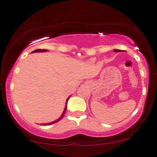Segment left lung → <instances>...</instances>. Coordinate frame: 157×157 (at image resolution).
Instances as JSON below:
<instances>
[{"label":"left lung","instance_id":"left-lung-1","mask_svg":"<svg viewBox=\"0 0 157 157\" xmlns=\"http://www.w3.org/2000/svg\"><path fill=\"white\" fill-rule=\"evenodd\" d=\"M114 52H122V50H119V49H114Z\"/></svg>","mask_w":157,"mask_h":157}]
</instances>
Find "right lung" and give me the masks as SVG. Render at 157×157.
Here are the masks:
<instances>
[{
	"label": "right lung",
	"instance_id": "right-lung-1",
	"mask_svg": "<svg viewBox=\"0 0 157 157\" xmlns=\"http://www.w3.org/2000/svg\"><path fill=\"white\" fill-rule=\"evenodd\" d=\"M47 49H36V50H34V51H33L32 53H35V52H47ZM70 97H71V95L69 96V97L67 98V99L66 104H65V107H64V109L63 110V112H62L61 116H60L59 118L57 119V120H55L54 121H52V122H51V123H47V124H41L40 125H46V126H47V125H52V124H55V123H57L59 121L61 120V119L64 117V114H65V112H66V110H67V101H68L69 98H70Z\"/></svg>",
	"mask_w": 157,
	"mask_h": 157
}]
</instances>
